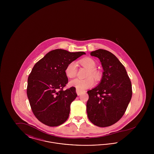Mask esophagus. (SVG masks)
<instances>
[{
    "mask_svg": "<svg viewBox=\"0 0 154 154\" xmlns=\"http://www.w3.org/2000/svg\"><path fill=\"white\" fill-rule=\"evenodd\" d=\"M84 92V91H82V90H80V89H76V92H77V94L78 95H80L81 94Z\"/></svg>",
    "mask_w": 154,
    "mask_h": 154,
    "instance_id": "esophagus-1",
    "label": "esophagus"
}]
</instances>
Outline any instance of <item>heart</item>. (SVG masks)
Instances as JSON below:
<instances>
[{"mask_svg": "<svg viewBox=\"0 0 154 154\" xmlns=\"http://www.w3.org/2000/svg\"><path fill=\"white\" fill-rule=\"evenodd\" d=\"M79 62L82 66H84V67L89 70V72L87 75L88 78L83 80L78 79H74L70 81L69 84L72 87H73L77 89L82 91L84 89H86L92 87L94 84V80L92 78L93 77L94 79L97 80L100 79V74L97 70L95 69L96 67V63L92 59L89 58L82 59L79 61ZM77 72V64L75 62H70L66 67L65 74L67 77L73 79L76 76ZM92 76L93 77L92 78Z\"/></svg>", "mask_w": 154, "mask_h": 154, "instance_id": "1", "label": "heart"}]
</instances>
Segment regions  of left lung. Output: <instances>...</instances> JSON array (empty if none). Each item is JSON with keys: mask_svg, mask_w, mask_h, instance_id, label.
I'll list each match as a JSON object with an SVG mask.
<instances>
[{"mask_svg": "<svg viewBox=\"0 0 154 154\" xmlns=\"http://www.w3.org/2000/svg\"><path fill=\"white\" fill-rule=\"evenodd\" d=\"M90 54L99 59L103 72L100 84L87 92V115L95 125L107 127L124 116L132 98V84L124 66L113 54L99 49Z\"/></svg>", "mask_w": 154, "mask_h": 154, "instance_id": "8db88e82", "label": "left lung"}]
</instances>
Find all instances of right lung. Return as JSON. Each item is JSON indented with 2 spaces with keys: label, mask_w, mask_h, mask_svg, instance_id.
Here are the masks:
<instances>
[{
  "label": "right lung",
  "mask_w": 154,
  "mask_h": 154,
  "mask_svg": "<svg viewBox=\"0 0 154 154\" xmlns=\"http://www.w3.org/2000/svg\"><path fill=\"white\" fill-rule=\"evenodd\" d=\"M84 52L57 49L47 53L33 66L28 79L27 96L33 113L43 124L57 126L69 117L75 88L63 90L68 82L67 66Z\"/></svg>",
  "instance_id": "add662e5"
}]
</instances>
